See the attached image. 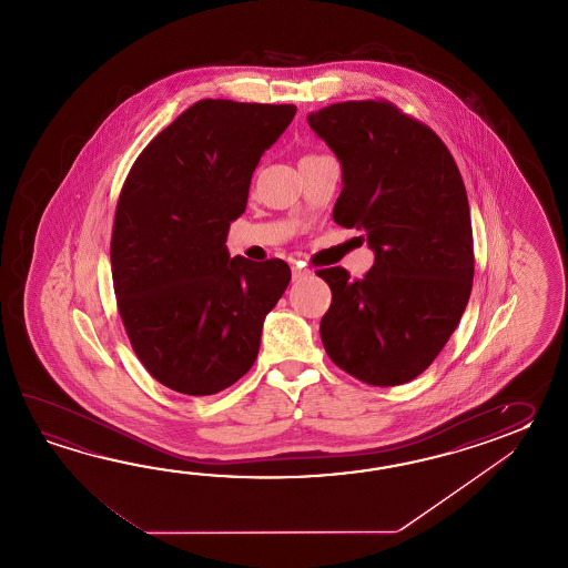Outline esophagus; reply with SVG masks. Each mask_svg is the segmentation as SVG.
I'll list each match as a JSON object with an SVG mask.
<instances>
[{"label": "esophagus", "instance_id": "34e87169", "mask_svg": "<svg viewBox=\"0 0 568 568\" xmlns=\"http://www.w3.org/2000/svg\"><path fill=\"white\" fill-rule=\"evenodd\" d=\"M311 274V270L308 267L302 266V264H292V278L302 280L306 278Z\"/></svg>", "mask_w": 568, "mask_h": 568}]
</instances>
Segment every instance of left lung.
Wrapping results in <instances>:
<instances>
[{"mask_svg": "<svg viewBox=\"0 0 568 568\" xmlns=\"http://www.w3.org/2000/svg\"><path fill=\"white\" fill-rule=\"evenodd\" d=\"M337 154L343 191L333 219L365 231L375 264L316 274L333 294L321 321L331 362L369 386L423 374L469 302L471 215L455 158L426 123L386 99L343 101L308 115Z\"/></svg>", "mask_w": 568, "mask_h": 568, "instance_id": "1", "label": "left lung"}]
</instances>
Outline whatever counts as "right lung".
<instances>
[{
  "label": "right lung",
  "instance_id": "obj_1",
  "mask_svg": "<svg viewBox=\"0 0 568 568\" xmlns=\"http://www.w3.org/2000/svg\"><path fill=\"white\" fill-rule=\"evenodd\" d=\"M294 105L201 99L145 145L121 186L111 274L138 359L162 386L211 396L254 365L262 325L290 282L278 257H230L262 154Z\"/></svg>",
  "mask_w": 568,
  "mask_h": 568
}]
</instances>
